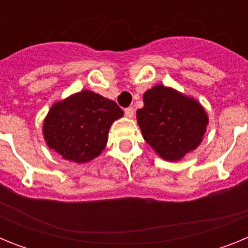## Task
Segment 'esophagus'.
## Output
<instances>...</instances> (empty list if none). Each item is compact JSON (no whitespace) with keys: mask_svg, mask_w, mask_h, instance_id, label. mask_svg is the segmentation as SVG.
<instances>
[{"mask_svg":"<svg viewBox=\"0 0 248 248\" xmlns=\"http://www.w3.org/2000/svg\"><path fill=\"white\" fill-rule=\"evenodd\" d=\"M124 113H125V115L128 118H131L133 115H134V108L133 107H129V108H125L124 109Z\"/></svg>","mask_w":248,"mask_h":248,"instance_id":"1","label":"esophagus"}]
</instances>
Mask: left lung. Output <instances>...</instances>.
<instances>
[{
    "instance_id": "8db88e82",
    "label": "left lung",
    "mask_w": 248,
    "mask_h": 248,
    "mask_svg": "<svg viewBox=\"0 0 248 248\" xmlns=\"http://www.w3.org/2000/svg\"><path fill=\"white\" fill-rule=\"evenodd\" d=\"M137 118L146 143L170 161L198 148L209 123L196 100L160 84L145 92Z\"/></svg>"
}]
</instances>
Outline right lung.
<instances>
[{
  "label": "right lung",
  "mask_w": 248,
  "mask_h": 248,
  "mask_svg": "<svg viewBox=\"0 0 248 248\" xmlns=\"http://www.w3.org/2000/svg\"><path fill=\"white\" fill-rule=\"evenodd\" d=\"M123 110L113 100L83 91L50 108L43 134L50 149L74 163H87L102 153L108 131Z\"/></svg>",
  "instance_id": "right-lung-1"
}]
</instances>
